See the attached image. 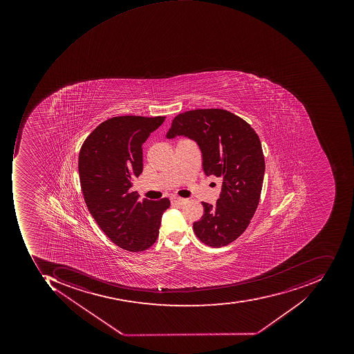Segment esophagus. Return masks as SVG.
Masks as SVG:
<instances>
[{"label":"esophagus","mask_w":354,"mask_h":354,"mask_svg":"<svg viewBox=\"0 0 354 354\" xmlns=\"http://www.w3.org/2000/svg\"><path fill=\"white\" fill-rule=\"evenodd\" d=\"M186 199H183V198H178V196H172L171 198V203L172 204H180L182 205L183 203H185Z\"/></svg>","instance_id":"esophagus-1"}]
</instances>
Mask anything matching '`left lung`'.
<instances>
[{
  "label": "left lung",
  "instance_id": "obj_1",
  "mask_svg": "<svg viewBox=\"0 0 354 354\" xmlns=\"http://www.w3.org/2000/svg\"><path fill=\"white\" fill-rule=\"evenodd\" d=\"M176 136L196 141L204 174L222 180L215 205L202 202L204 214L194 222V233L209 247L229 245L245 231L259 205L265 174L261 140L249 123L219 109L176 115L166 135Z\"/></svg>",
  "mask_w": 354,
  "mask_h": 354
}]
</instances>
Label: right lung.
Wrapping results in <instances>:
<instances>
[{"label":"right lung","instance_id":"1","mask_svg":"<svg viewBox=\"0 0 354 354\" xmlns=\"http://www.w3.org/2000/svg\"><path fill=\"white\" fill-rule=\"evenodd\" d=\"M166 117L119 115L97 125L79 155L86 205L115 245L131 252L149 249L158 239L168 198L139 201L133 180L142 172V144Z\"/></svg>","mask_w":354,"mask_h":354}]
</instances>
